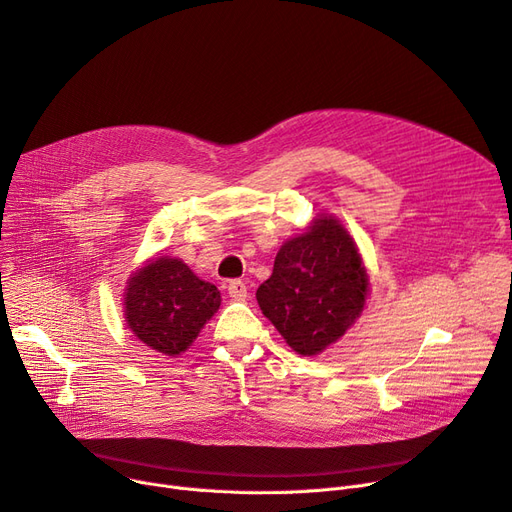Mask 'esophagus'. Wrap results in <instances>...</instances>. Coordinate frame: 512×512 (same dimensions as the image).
Here are the masks:
<instances>
[{"mask_svg":"<svg viewBox=\"0 0 512 512\" xmlns=\"http://www.w3.org/2000/svg\"><path fill=\"white\" fill-rule=\"evenodd\" d=\"M228 294H230L234 301H245L247 294H249V288H247V284L242 282V280H232L228 284Z\"/></svg>","mask_w":512,"mask_h":512,"instance_id":"obj_1","label":"esophagus"}]
</instances>
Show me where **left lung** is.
Returning <instances> with one entry per match:
<instances>
[{
  "label": "left lung",
  "instance_id": "1",
  "mask_svg": "<svg viewBox=\"0 0 512 512\" xmlns=\"http://www.w3.org/2000/svg\"><path fill=\"white\" fill-rule=\"evenodd\" d=\"M369 278L353 236L332 218L280 247L274 272L257 288V303L294 353L319 355L363 313Z\"/></svg>",
  "mask_w": 512,
  "mask_h": 512
}]
</instances>
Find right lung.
I'll return each instance as SVG.
<instances>
[{"label": "right lung", "mask_w": 512, "mask_h": 512, "mask_svg": "<svg viewBox=\"0 0 512 512\" xmlns=\"http://www.w3.org/2000/svg\"><path fill=\"white\" fill-rule=\"evenodd\" d=\"M124 292L126 324L153 351L176 357L220 309L213 284L176 257H157L132 274Z\"/></svg>", "instance_id": "1"}]
</instances>
